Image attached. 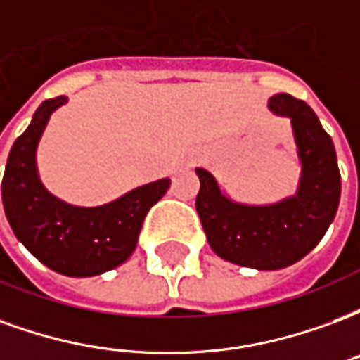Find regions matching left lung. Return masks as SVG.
Listing matches in <instances>:
<instances>
[{
	"instance_id": "obj_1",
	"label": "left lung",
	"mask_w": 360,
	"mask_h": 360,
	"mask_svg": "<svg viewBox=\"0 0 360 360\" xmlns=\"http://www.w3.org/2000/svg\"><path fill=\"white\" fill-rule=\"evenodd\" d=\"M268 108L291 119L301 162L297 193L266 206L235 202L210 172L196 167V212L219 258L257 270H281L307 257L324 237L340 206L341 175L332 139L307 103L276 94Z\"/></svg>"
}]
</instances>
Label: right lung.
Instances as JSON below:
<instances>
[{"label": "right lung", "instance_id": "1", "mask_svg": "<svg viewBox=\"0 0 360 360\" xmlns=\"http://www.w3.org/2000/svg\"><path fill=\"white\" fill-rule=\"evenodd\" d=\"M65 102V96H58L40 103L27 131L15 141L1 181V200L13 233L28 252L58 274L90 278L117 268L133 255L142 221L172 181L142 185L94 208L73 206L51 195L38 177L36 148L50 115Z\"/></svg>", "mask_w": 360, "mask_h": 360}]
</instances>
